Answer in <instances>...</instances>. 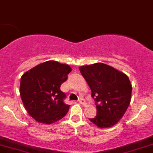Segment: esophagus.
Instances as JSON below:
<instances>
[{"mask_svg": "<svg viewBox=\"0 0 153 153\" xmlns=\"http://www.w3.org/2000/svg\"><path fill=\"white\" fill-rule=\"evenodd\" d=\"M79 102L80 103H81L82 105H83L84 106H87V103L85 102V100L82 99V98H80V99L79 100Z\"/></svg>", "mask_w": 153, "mask_h": 153, "instance_id": "34e87169", "label": "esophagus"}]
</instances>
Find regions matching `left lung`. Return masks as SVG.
Masks as SVG:
<instances>
[{
    "instance_id": "1",
    "label": "left lung",
    "mask_w": 153,
    "mask_h": 153,
    "mask_svg": "<svg viewBox=\"0 0 153 153\" xmlns=\"http://www.w3.org/2000/svg\"><path fill=\"white\" fill-rule=\"evenodd\" d=\"M79 68L96 101L97 114L90 121L100 128L112 127L123 117L131 102L132 85L129 78L101 63Z\"/></svg>"
}]
</instances>
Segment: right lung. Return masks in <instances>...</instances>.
<instances>
[{
	"label": "right lung",
	"instance_id": "1",
	"mask_svg": "<svg viewBox=\"0 0 153 153\" xmlns=\"http://www.w3.org/2000/svg\"><path fill=\"white\" fill-rule=\"evenodd\" d=\"M71 71L67 64L49 60L22 74L21 98L27 113L37 122L52 124L67 114L70 106L64 103L65 95L60 88Z\"/></svg>",
	"mask_w": 153,
	"mask_h": 153
}]
</instances>
